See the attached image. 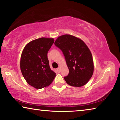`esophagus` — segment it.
<instances>
[{"instance_id": "34e87169", "label": "esophagus", "mask_w": 120, "mask_h": 120, "mask_svg": "<svg viewBox=\"0 0 120 120\" xmlns=\"http://www.w3.org/2000/svg\"><path fill=\"white\" fill-rule=\"evenodd\" d=\"M57 71H58L59 72L60 71V67H58V68H57Z\"/></svg>"}]
</instances>
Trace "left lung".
Returning a JSON list of instances; mask_svg holds the SVG:
<instances>
[{
    "label": "left lung",
    "instance_id": "1",
    "mask_svg": "<svg viewBox=\"0 0 120 120\" xmlns=\"http://www.w3.org/2000/svg\"><path fill=\"white\" fill-rule=\"evenodd\" d=\"M55 45L62 51L69 70L64 79L68 85L82 87L86 85L94 72V62L90 50L80 38L65 34L56 38Z\"/></svg>",
    "mask_w": 120,
    "mask_h": 120
}]
</instances>
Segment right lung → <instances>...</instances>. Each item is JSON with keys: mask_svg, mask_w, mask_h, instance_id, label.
<instances>
[{"mask_svg": "<svg viewBox=\"0 0 120 120\" xmlns=\"http://www.w3.org/2000/svg\"><path fill=\"white\" fill-rule=\"evenodd\" d=\"M54 41L53 38H48L33 40L26 44L22 53V74L26 82L37 89L49 86L56 76L48 59V52Z\"/></svg>", "mask_w": 120, "mask_h": 120, "instance_id": "obj_1", "label": "right lung"}]
</instances>
